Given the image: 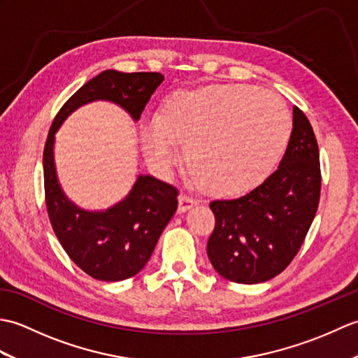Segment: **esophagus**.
Returning <instances> with one entry per match:
<instances>
[{"label":"esophagus","mask_w":358,"mask_h":358,"mask_svg":"<svg viewBox=\"0 0 358 358\" xmlns=\"http://www.w3.org/2000/svg\"><path fill=\"white\" fill-rule=\"evenodd\" d=\"M195 204H199V200L194 199V196L187 195V194H180L178 195V210L185 212L187 209H191Z\"/></svg>","instance_id":"obj_1"}]
</instances>
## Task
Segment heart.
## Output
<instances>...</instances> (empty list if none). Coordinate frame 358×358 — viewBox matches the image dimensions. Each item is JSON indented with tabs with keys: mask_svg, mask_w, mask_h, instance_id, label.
Segmentation results:
<instances>
[{
	"mask_svg": "<svg viewBox=\"0 0 358 358\" xmlns=\"http://www.w3.org/2000/svg\"><path fill=\"white\" fill-rule=\"evenodd\" d=\"M292 131L285 103L249 85H210L167 98L140 123L150 164L169 172L183 144L187 169L206 191L234 196L260 185L283 157Z\"/></svg>",
	"mask_w": 358,
	"mask_h": 358,
	"instance_id": "heart-1",
	"label": "heart"
}]
</instances>
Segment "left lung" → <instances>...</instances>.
Returning <instances> with one entry per match:
<instances>
[{
	"instance_id": "1",
	"label": "left lung",
	"mask_w": 358,
	"mask_h": 358,
	"mask_svg": "<svg viewBox=\"0 0 358 358\" xmlns=\"http://www.w3.org/2000/svg\"><path fill=\"white\" fill-rule=\"evenodd\" d=\"M322 172L315 134L294 108V127L278 169L237 200L209 204L215 227L208 257L226 280L254 285L283 272L306 238L320 201Z\"/></svg>"
}]
</instances>
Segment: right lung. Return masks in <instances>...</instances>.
Returning <instances> with one entry per match:
<instances>
[{"label":"right lung","instance_id":"add662e5","mask_svg":"<svg viewBox=\"0 0 358 358\" xmlns=\"http://www.w3.org/2000/svg\"><path fill=\"white\" fill-rule=\"evenodd\" d=\"M164 77L158 72L104 71L80 87L58 110L43 152L45 208L53 232L71 260L87 275L120 281L138 273L154 252L178 206V189L150 175H140L123 201L104 212H87L66 199L53 163L58 127L80 106L108 100L136 121Z\"/></svg>","mask_w":358,"mask_h":358}]
</instances>
